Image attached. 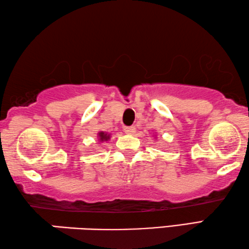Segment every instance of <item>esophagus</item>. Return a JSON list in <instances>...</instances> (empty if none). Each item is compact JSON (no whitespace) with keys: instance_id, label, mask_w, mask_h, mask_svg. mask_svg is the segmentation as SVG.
Returning <instances> with one entry per match:
<instances>
[{"instance_id":"1","label":"esophagus","mask_w":249,"mask_h":249,"mask_svg":"<svg viewBox=\"0 0 249 249\" xmlns=\"http://www.w3.org/2000/svg\"><path fill=\"white\" fill-rule=\"evenodd\" d=\"M124 130L127 134H132L136 132V128H134L133 125H131V127H124Z\"/></svg>"}]
</instances>
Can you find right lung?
Wrapping results in <instances>:
<instances>
[{
    "label": "right lung",
    "instance_id": "right-lung-1",
    "mask_svg": "<svg viewBox=\"0 0 249 249\" xmlns=\"http://www.w3.org/2000/svg\"><path fill=\"white\" fill-rule=\"evenodd\" d=\"M98 139H99V142L108 141V140H110V134L102 131V132L98 133Z\"/></svg>",
    "mask_w": 249,
    "mask_h": 249
}]
</instances>
